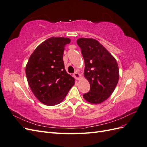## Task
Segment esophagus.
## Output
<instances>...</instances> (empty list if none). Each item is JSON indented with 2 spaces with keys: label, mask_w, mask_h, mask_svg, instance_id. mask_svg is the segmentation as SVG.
Here are the masks:
<instances>
[{
  "label": "esophagus",
  "mask_w": 147,
  "mask_h": 147,
  "mask_svg": "<svg viewBox=\"0 0 147 147\" xmlns=\"http://www.w3.org/2000/svg\"><path fill=\"white\" fill-rule=\"evenodd\" d=\"M74 77L75 78V79H77V80H78L81 77V75H80V74L78 72V71H76V72H75L74 74Z\"/></svg>",
  "instance_id": "1"
}]
</instances>
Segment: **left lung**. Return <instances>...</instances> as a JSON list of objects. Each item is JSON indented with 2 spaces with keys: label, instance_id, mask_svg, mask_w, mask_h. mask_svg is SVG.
Listing matches in <instances>:
<instances>
[{
  "label": "left lung",
  "instance_id": "8db88e82",
  "mask_svg": "<svg viewBox=\"0 0 147 147\" xmlns=\"http://www.w3.org/2000/svg\"><path fill=\"white\" fill-rule=\"evenodd\" d=\"M77 43L84 61V76L90 84V90L83 95L91 104L107 99L119 80L118 65L115 57L103 45L93 38H80Z\"/></svg>",
  "mask_w": 147,
  "mask_h": 147
}]
</instances>
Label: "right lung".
I'll return each mask as SVG.
<instances>
[{
  "label": "right lung",
  "mask_w": 147,
  "mask_h": 147,
  "mask_svg": "<svg viewBox=\"0 0 147 147\" xmlns=\"http://www.w3.org/2000/svg\"><path fill=\"white\" fill-rule=\"evenodd\" d=\"M70 39L53 37L35 48L26 66L29 85L35 96L49 106L64 100L75 83L64 68L63 53Z\"/></svg>",
  "instance_id": "add662e5"
}]
</instances>
